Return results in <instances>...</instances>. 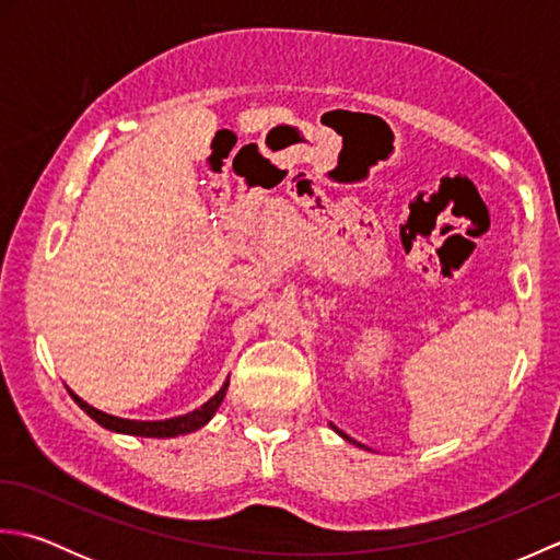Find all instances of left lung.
Segmentation results:
<instances>
[{
	"label": "left lung",
	"mask_w": 560,
	"mask_h": 560,
	"mask_svg": "<svg viewBox=\"0 0 560 560\" xmlns=\"http://www.w3.org/2000/svg\"><path fill=\"white\" fill-rule=\"evenodd\" d=\"M331 428H335V425H331ZM335 431H337V428H335ZM337 433H339L343 440H351L347 433H341V431H337ZM351 443H355V440H351ZM355 445H359V443H355ZM361 447H363V445H361Z\"/></svg>",
	"instance_id": "1"
}]
</instances>
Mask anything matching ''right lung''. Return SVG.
<instances>
[{"instance_id":"1","label":"right lung","mask_w":560,"mask_h":560,"mask_svg":"<svg viewBox=\"0 0 560 560\" xmlns=\"http://www.w3.org/2000/svg\"><path fill=\"white\" fill-rule=\"evenodd\" d=\"M225 389H229V380H225L223 387L213 395L209 401L201 404L199 409L189 411L185 416H175V419H165V421H129V419H120V416H110L105 411H98L96 407H91V404L83 401L79 395L69 389L71 399H74L79 407L86 411L93 421L101 423L103 428H108V431L115 433H127V435H139V438H177V435H185V433H195L199 431L201 425H207L211 421V416L219 411L221 401L225 397Z\"/></svg>"}]
</instances>
